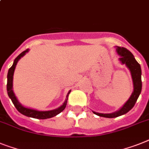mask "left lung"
Returning <instances> with one entry per match:
<instances>
[{
	"label": "left lung",
	"instance_id": "left-lung-1",
	"mask_svg": "<svg viewBox=\"0 0 149 149\" xmlns=\"http://www.w3.org/2000/svg\"><path fill=\"white\" fill-rule=\"evenodd\" d=\"M116 52L120 56L119 60L120 63L122 65H126V67L130 71L132 83H133V91L129 100L117 111L111 113H100L93 111L94 114L99 116H102V117L115 118L127 113L134 107L142 91V70H141L140 65L134 58V55H132V52L129 51L127 49L124 47H120V46H116Z\"/></svg>",
	"mask_w": 149,
	"mask_h": 149
}]
</instances>
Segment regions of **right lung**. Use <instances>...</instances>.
<instances>
[{
    "mask_svg": "<svg viewBox=\"0 0 149 149\" xmlns=\"http://www.w3.org/2000/svg\"><path fill=\"white\" fill-rule=\"evenodd\" d=\"M29 52V49H27L25 51H23L22 53L19 54L17 58H16L14 61H13V65L10 68V69L8 70V73H7V94L9 96V97L10 98L12 102H13V105L15 106V107L17 108V110L22 113L24 116H26L28 117L35 118V119H40V120H45V119H49V118H52L53 116H55L58 114H59L61 112L65 110V108L66 107L68 101V97L71 91H68L67 96H66V99L63 104L59 107L57 109L52 110H48V111H40V110H35V109H32V108L26 107L22 105L19 102V100H17V97L15 96V94L13 91V73H14V70H15L16 65H17V62L22 57H23L26 55V53H27Z\"/></svg>",
    "mask_w": 149,
    "mask_h": 149,
    "instance_id": "obj_1",
    "label": "right lung"
}]
</instances>
